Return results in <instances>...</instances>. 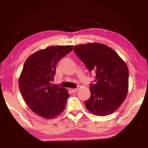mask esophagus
Returning <instances> with one entry per match:
<instances>
[{
	"label": "esophagus",
	"mask_w": 148,
	"mask_h": 148,
	"mask_svg": "<svg viewBox=\"0 0 148 148\" xmlns=\"http://www.w3.org/2000/svg\"><path fill=\"white\" fill-rule=\"evenodd\" d=\"M77 89H71V91L72 92H73V93H75V92H77Z\"/></svg>",
	"instance_id": "1"
}]
</instances>
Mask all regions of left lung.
Masks as SVG:
<instances>
[{
    "instance_id": "obj_1",
    "label": "left lung",
    "mask_w": 148,
    "mask_h": 148,
    "mask_svg": "<svg viewBox=\"0 0 148 148\" xmlns=\"http://www.w3.org/2000/svg\"><path fill=\"white\" fill-rule=\"evenodd\" d=\"M77 56L89 72L96 74V83L90 85L91 97L85 102L86 108L95 116L111 114L126 98L129 89V69L111 47L101 43L74 46Z\"/></svg>"
}]
</instances>
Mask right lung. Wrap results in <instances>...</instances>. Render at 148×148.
I'll return each instance as SVG.
<instances>
[{"mask_svg": "<svg viewBox=\"0 0 148 148\" xmlns=\"http://www.w3.org/2000/svg\"><path fill=\"white\" fill-rule=\"evenodd\" d=\"M72 46H49L31 55L25 62L19 78L20 92L34 113L52 119L64 111L68 91L52 84L57 62L71 52Z\"/></svg>", "mask_w": 148, "mask_h": 148, "instance_id": "1", "label": "right lung"}]
</instances>
